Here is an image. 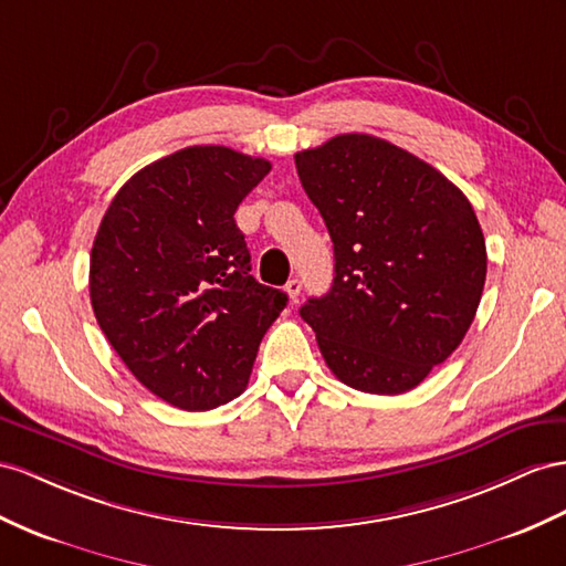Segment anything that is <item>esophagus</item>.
I'll use <instances>...</instances> for the list:
<instances>
[{
  "mask_svg": "<svg viewBox=\"0 0 566 566\" xmlns=\"http://www.w3.org/2000/svg\"><path fill=\"white\" fill-rule=\"evenodd\" d=\"M301 286H303V284H301V280H296V277L289 280L286 286H284V292L289 294V298H292L294 303H296V298H298V294H301Z\"/></svg>",
  "mask_w": 566,
  "mask_h": 566,
  "instance_id": "esophagus-1",
  "label": "esophagus"
}]
</instances>
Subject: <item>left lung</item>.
<instances>
[{"mask_svg": "<svg viewBox=\"0 0 566 566\" xmlns=\"http://www.w3.org/2000/svg\"><path fill=\"white\" fill-rule=\"evenodd\" d=\"M335 243V280L301 306L329 370L360 392L421 385L467 335L488 253L469 198L389 140L342 134L296 153Z\"/></svg>", "mask_w": 566, "mask_h": 566, "instance_id": "1", "label": "left lung"}]
</instances>
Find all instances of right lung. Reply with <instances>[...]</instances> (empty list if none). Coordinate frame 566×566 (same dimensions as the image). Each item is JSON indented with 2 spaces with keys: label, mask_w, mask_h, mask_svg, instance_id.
<instances>
[{
  "label": "right lung",
  "mask_w": 566,
  "mask_h": 566,
  "mask_svg": "<svg viewBox=\"0 0 566 566\" xmlns=\"http://www.w3.org/2000/svg\"><path fill=\"white\" fill-rule=\"evenodd\" d=\"M263 157L191 145L143 167L99 222L91 303L136 380L184 411H208L249 385L260 339L286 306L251 274L239 202Z\"/></svg>",
  "instance_id": "add662e5"
}]
</instances>
